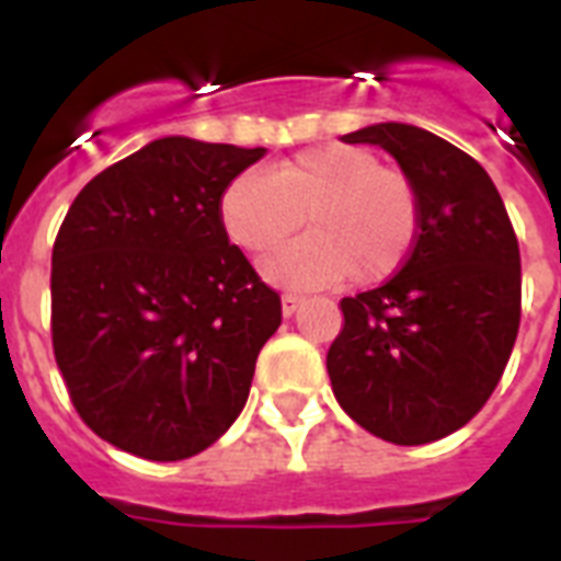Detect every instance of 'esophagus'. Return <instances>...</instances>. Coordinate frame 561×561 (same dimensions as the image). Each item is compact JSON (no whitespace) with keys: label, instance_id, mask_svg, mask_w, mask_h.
<instances>
[{"label":"esophagus","instance_id":"esophagus-1","mask_svg":"<svg viewBox=\"0 0 561 561\" xmlns=\"http://www.w3.org/2000/svg\"><path fill=\"white\" fill-rule=\"evenodd\" d=\"M302 302H306V297L297 294V290H285V294H282V311H285V317L294 314Z\"/></svg>","mask_w":561,"mask_h":561}]
</instances>
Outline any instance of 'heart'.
Wrapping results in <instances>:
<instances>
[{
    "label": "heart",
    "mask_w": 561,
    "mask_h": 561,
    "mask_svg": "<svg viewBox=\"0 0 561 561\" xmlns=\"http://www.w3.org/2000/svg\"><path fill=\"white\" fill-rule=\"evenodd\" d=\"M220 224L229 241L264 259L299 227L314 229L264 264L271 279L297 285L381 282L408 262L416 244L419 192L401 169L381 165L367 148L317 145L244 171L220 194Z\"/></svg>",
    "instance_id": "obj_1"
}]
</instances>
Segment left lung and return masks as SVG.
Masks as SVG:
<instances>
[{"label": "left lung", "instance_id": "1", "mask_svg": "<svg viewBox=\"0 0 561 561\" xmlns=\"http://www.w3.org/2000/svg\"><path fill=\"white\" fill-rule=\"evenodd\" d=\"M343 142L381 145L422 206L408 262L341 299L325 355L334 399L364 431L425 445L478 416L522 323V253L513 220L478 160L422 127L369 125Z\"/></svg>", "mask_w": 561, "mask_h": 561}]
</instances>
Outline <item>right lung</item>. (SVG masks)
Returning <instances> with one entry per match:
<instances>
[{
  "instance_id": "add662e5",
  "label": "right lung",
  "mask_w": 561,
  "mask_h": 561,
  "mask_svg": "<svg viewBox=\"0 0 561 561\" xmlns=\"http://www.w3.org/2000/svg\"><path fill=\"white\" fill-rule=\"evenodd\" d=\"M264 148L165 136L87 183L51 250V346L78 416L145 460H186L244 410L279 294L220 224Z\"/></svg>"
}]
</instances>
